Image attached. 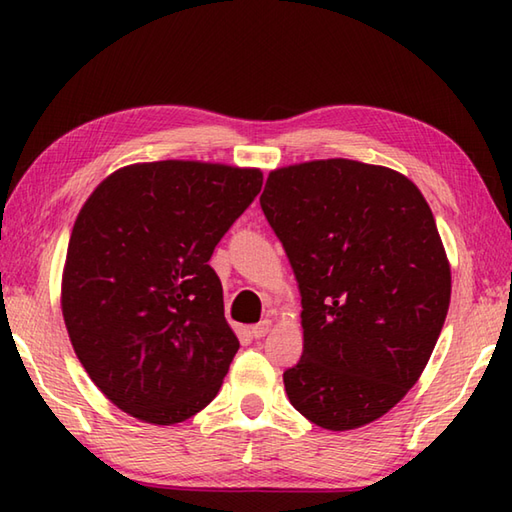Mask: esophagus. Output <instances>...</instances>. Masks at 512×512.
Segmentation results:
<instances>
[{
	"label": "esophagus",
	"instance_id": "esophagus-1",
	"mask_svg": "<svg viewBox=\"0 0 512 512\" xmlns=\"http://www.w3.org/2000/svg\"><path fill=\"white\" fill-rule=\"evenodd\" d=\"M270 332V321L268 319H264V321H259V323H255L253 328H250V334L255 336V339H264V336Z\"/></svg>",
	"mask_w": 512,
	"mask_h": 512
}]
</instances>
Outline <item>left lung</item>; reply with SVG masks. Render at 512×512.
I'll use <instances>...</instances> for the list:
<instances>
[{
  "instance_id": "obj_1",
  "label": "left lung",
  "mask_w": 512,
  "mask_h": 512,
  "mask_svg": "<svg viewBox=\"0 0 512 512\" xmlns=\"http://www.w3.org/2000/svg\"><path fill=\"white\" fill-rule=\"evenodd\" d=\"M259 204L301 292L292 407L330 431L374 422L416 385L447 319L451 270L427 200L396 171L334 158L273 171Z\"/></svg>"
}]
</instances>
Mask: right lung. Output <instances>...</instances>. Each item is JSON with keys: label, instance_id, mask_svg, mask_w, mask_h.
I'll use <instances>...</instances> for the list:
<instances>
[{"label": "right lung", "instance_id": "add662e5", "mask_svg": "<svg viewBox=\"0 0 512 512\" xmlns=\"http://www.w3.org/2000/svg\"><path fill=\"white\" fill-rule=\"evenodd\" d=\"M262 171L162 160L118 169L76 217L61 306L74 352L118 409L195 416L239 350L209 259L262 191Z\"/></svg>", "mask_w": 512, "mask_h": 512}]
</instances>
